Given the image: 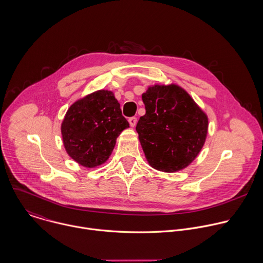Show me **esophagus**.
<instances>
[{"mask_svg": "<svg viewBox=\"0 0 263 263\" xmlns=\"http://www.w3.org/2000/svg\"><path fill=\"white\" fill-rule=\"evenodd\" d=\"M129 124H130V126L131 127H134L135 125H136V123H137V119L135 118V117H131V118H129Z\"/></svg>", "mask_w": 263, "mask_h": 263, "instance_id": "1", "label": "esophagus"}]
</instances>
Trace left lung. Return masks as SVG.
Instances as JSON below:
<instances>
[{
  "instance_id": "left-lung-1",
  "label": "left lung",
  "mask_w": 263,
  "mask_h": 263,
  "mask_svg": "<svg viewBox=\"0 0 263 263\" xmlns=\"http://www.w3.org/2000/svg\"><path fill=\"white\" fill-rule=\"evenodd\" d=\"M145 115L136 131L149 165L173 172L188 166L202 148L208 117L180 86L155 85L142 94Z\"/></svg>"
}]
</instances>
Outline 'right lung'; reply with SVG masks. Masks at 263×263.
<instances>
[{
	"mask_svg": "<svg viewBox=\"0 0 263 263\" xmlns=\"http://www.w3.org/2000/svg\"><path fill=\"white\" fill-rule=\"evenodd\" d=\"M129 127L112 92L98 91L68 109L62 136L68 155L85 167H96L110 156L117 137Z\"/></svg>",
	"mask_w": 263,
	"mask_h": 263,
	"instance_id": "1",
	"label": "right lung"
}]
</instances>
